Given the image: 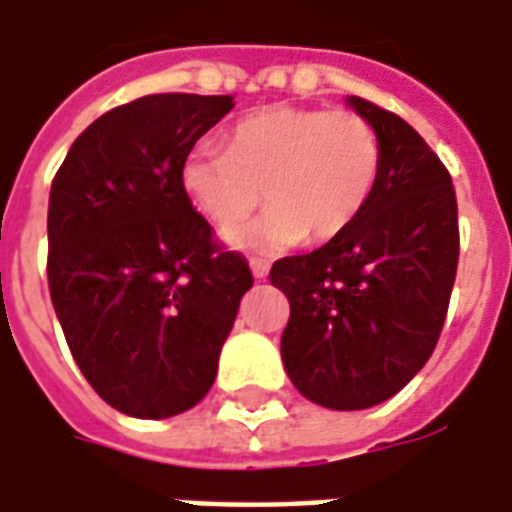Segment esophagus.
<instances>
[{"mask_svg":"<svg viewBox=\"0 0 512 512\" xmlns=\"http://www.w3.org/2000/svg\"><path fill=\"white\" fill-rule=\"evenodd\" d=\"M249 266H252V274H255L257 280H266L268 260H263V257H252V260H249Z\"/></svg>","mask_w":512,"mask_h":512,"instance_id":"esophagus-1","label":"esophagus"}]
</instances>
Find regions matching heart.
Wrapping results in <instances>:
<instances>
[{"mask_svg":"<svg viewBox=\"0 0 512 512\" xmlns=\"http://www.w3.org/2000/svg\"><path fill=\"white\" fill-rule=\"evenodd\" d=\"M380 171V135L360 113L280 105L238 121L227 149H194L182 185L221 230L244 224L268 199L266 216L227 241L285 249L343 235L363 216Z\"/></svg>","mask_w":512,"mask_h":512,"instance_id":"heart-1","label":"heart"}]
</instances>
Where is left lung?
<instances>
[{
  "label": "left lung",
  "instance_id": "8db88e82",
  "mask_svg": "<svg viewBox=\"0 0 512 512\" xmlns=\"http://www.w3.org/2000/svg\"><path fill=\"white\" fill-rule=\"evenodd\" d=\"M349 105L382 146L377 191L349 230L271 266L291 302L282 363L302 396L366 410L416 377L441 338L455 285L457 196L441 157L405 119L368 99Z\"/></svg>",
  "mask_w": 512,
  "mask_h": 512
}]
</instances>
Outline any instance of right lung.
I'll return each mask as SVG.
<instances>
[{"instance_id": "1", "label": "right lung", "mask_w": 512, "mask_h": 512, "mask_svg": "<svg viewBox=\"0 0 512 512\" xmlns=\"http://www.w3.org/2000/svg\"><path fill=\"white\" fill-rule=\"evenodd\" d=\"M230 96L152 94L80 132L49 191L46 277L71 355L107 405L135 418L194 407L252 288L182 185Z\"/></svg>"}]
</instances>
